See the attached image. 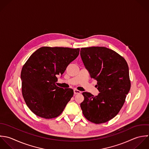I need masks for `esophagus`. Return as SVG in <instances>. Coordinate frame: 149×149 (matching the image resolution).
<instances>
[{"mask_svg":"<svg viewBox=\"0 0 149 149\" xmlns=\"http://www.w3.org/2000/svg\"><path fill=\"white\" fill-rule=\"evenodd\" d=\"M74 93L75 95H77V94H80L81 93V92L77 90V89H74Z\"/></svg>","mask_w":149,"mask_h":149,"instance_id":"34e87169","label":"esophagus"}]
</instances>
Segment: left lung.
Instances as JSON below:
<instances>
[{
  "label": "left lung",
  "instance_id": "obj_1",
  "mask_svg": "<svg viewBox=\"0 0 149 149\" xmlns=\"http://www.w3.org/2000/svg\"><path fill=\"white\" fill-rule=\"evenodd\" d=\"M80 54L91 78L97 81L100 92L96 96L82 93L83 114L93 123H106L120 112L130 90L128 64L118 53L105 47H83Z\"/></svg>",
  "mask_w": 149,
  "mask_h": 149
}]
</instances>
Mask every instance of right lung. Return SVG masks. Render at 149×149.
I'll return each mask as SVG.
<instances>
[{
  "mask_svg": "<svg viewBox=\"0 0 149 149\" xmlns=\"http://www.w3.org/2000/svg\"><path fill=\"white\" fill-rule=\"evenodd\" d=\"M79 49L42 47L23 65L21 79L25 102L35 115L46 119L58 117L73 96L72 89L56 86L57 76L79 55Z\"/></svg>",
  "mask_w": 149,
  "mask_h": 149,
  "instance_id": "add662e5",
  "label": "right lung"
}]
</instances>
